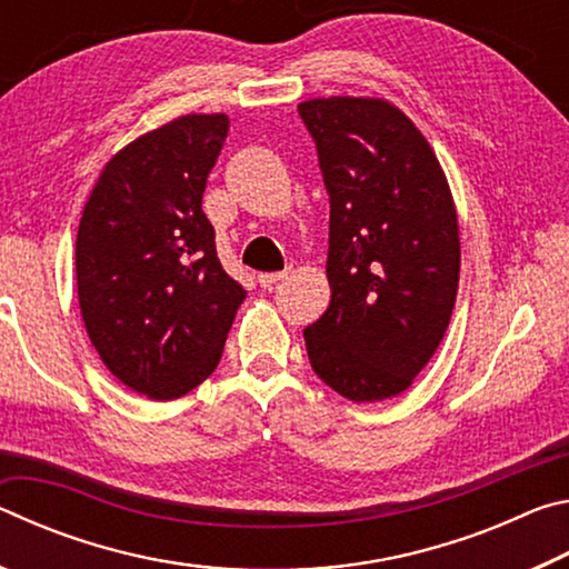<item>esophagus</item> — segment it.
<instances>
[{"label": "esophagus", "instance_id": "obj_1", "mask_svg": "<svg viewBox=\"0 0 569 569\" xmlns=\"http://www.w3.org/2000/svg\"><path fill=\"white\" fill-rule=\"evenodd\" d=\"M286 276H288V271H278V273H261V276H258V283H261L263 288H268V291H271V288H273L278 281H283Z\"/></svg>", "mask_w": 569, "mask_h": 569}]
</instances>
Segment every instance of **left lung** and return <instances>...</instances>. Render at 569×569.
<instances>
[{
  "label": "left lung",
  "instance_id": "8db88e82",
  "mask_svg": "<svg viewBox=\"0 0 569 569\" xmlns=\"http://www.w3.org/2000/svg\"><path fill=\"white\" fill-rule=\"evenodd\" d=\"M329 192L331 303L303 331L323 383L366 403L407 391L445 339L459 223L445 170L407 114L377 98L298 104Z\"/></svg>",
  "mask_w": 569,
  "mask_h": 569
}]
</instances>
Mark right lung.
I'll list each match as a JSON object with an SVG mask.
<instances>
[{
  "label": "right lung",
  "instance_id": "1",
  "mask_svg": "<svg viewBox=\"0 0 569 569\" xmlns=\"http://www.w3.org/2000/svg\"><path fill=\"white\" fill-rule=\"evenodd\" d=\"M228 114H182L114 156L74 246L77 298L102 363L148 399H178L216 371L243 286L218 261L203 213Z\"/></svg>",
  "mask_w": 569,
  "mask_h": 569
}]
</instances>
